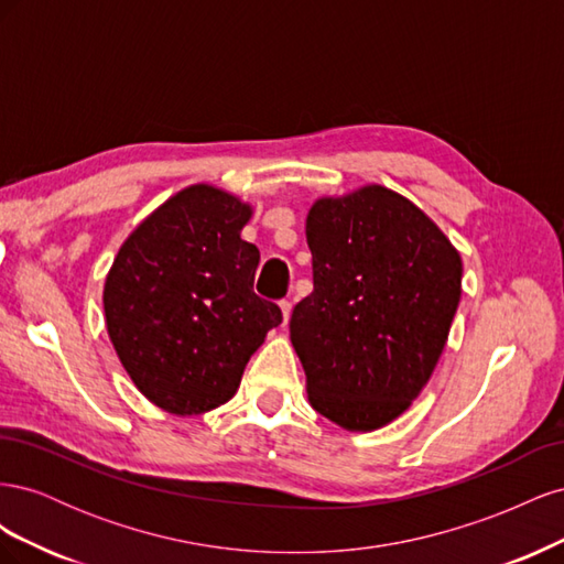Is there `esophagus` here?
I'll return each mask as SVG.
<instances>
[{
	"instance_id": "1",
	"label": "esophagus",
	"mask_w": 564,
	"mask_h": 564,
	"mask_svg": "<svg viewBox=\"0 0 564 564\" xmlns=\"http://www.w3.org/2000/svg\"><path fill=\"white\" fill-rule=\"evenodd\" d=\"M280 311H282V324H286L289 317H292V303L280 301Z\"/></svg>"
}]
</instances>
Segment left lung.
I'll return each mask as SVG.
<instances>
[{
    "instance_id": "left-lung-1",
    "label": "left lung",
    "mask_w": 564,
    "mask_h": 564,
    "mask_svg": "<svg viewBox=\"0 0 564 564\" xmlns=\"http://www.w3.org/2000/svg\"><path fill=\"white\" fill-rule=\"evenodd\" d=\"M313 294L289 322L308 402L350 433L395 421L431 381L460 301V253L383 185L319 197L305 218Z\"/></svg>"
}]
</instances>
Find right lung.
Returning a JSON list of instances; mask_svg holds the SVG:
<instances>
[{"label": "right lung", "mask_w": 564, "mask_h": 564, "mask_svg": "<svg viewBox=\"0 0 564 564\" xmlns=\"http://www.w3.org/2000/svg\"><path fill=\"white\" fill-rule=\"evenodd\" d=\"M251 214L216 185H187L115 256L104 286L108 336L133 386L169 414L226 404L282 322L275 303L253 294L261 253L240 235Z\"/></svg>", "instance_id": "obj_1"}]
</instances>
